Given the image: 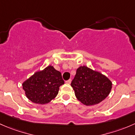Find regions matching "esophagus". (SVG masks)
<instances>
[{"mask_svg": "<svg viewBox=\"0 0 135 135\" xmlns=\"http://www.w3.org/2000/svg\"><path fill=\"white\" fill-rule=\"evenodd\" d=\"M66 83H67V84H71V79H69L68 80H66Z\"/></svg>", "mask_w": 135, "mask_h": 135, "instance_id": "1", "label": "esophagus"}]
</instances>
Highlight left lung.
<instances>
[{"label":"left lung","mask_w":135,"mask_h":135,"mask_svg":"<svg viewBox=\"0 0 135 135\" xmlns=\"http://www.w3.org/2000/svg\"><path fill=\"white\" fill-rule=\"evenodd\" d=\"M112 82L105 75L86 66H80L71 86L76 98L86 106L97 105L109 95Z\"/></svg>","instance_id":"8db88e82"}]
</instances>
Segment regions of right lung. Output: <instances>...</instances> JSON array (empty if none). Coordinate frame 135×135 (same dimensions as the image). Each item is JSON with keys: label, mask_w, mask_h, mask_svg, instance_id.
I'll list each match as a JSON object with an SVG mask.
<instances>
[{"label": "right lung", "mask_w": 135, "mask_h": 135, "mask_svg": "<svg viewBox=\"0 0 135 135\" xmlns=\"http://www.w3.org/2000/svg\"><path fill=\"white\" fill-rule=\"evenodd\" d=\"M64 84L62 74L49 66L36 72L23 83L26 98L36 104H46L56 98L59 88Z\"/></svg>", "instance_id": "obj_1"}]
</instances>
